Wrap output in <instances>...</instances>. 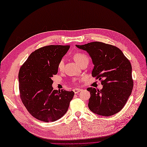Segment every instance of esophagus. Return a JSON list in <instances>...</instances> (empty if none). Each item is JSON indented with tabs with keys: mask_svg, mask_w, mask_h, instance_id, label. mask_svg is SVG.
Instances as JSON below:
<instances>
[{
	"mask_svg": "<svg viewBox=\"0 0 147 147\" xmlns=\"http://www.w3.org/2000/svg\"><path fill=\"white\" fill-rule=\"evenodd\" d=\"M81 90H82L81 89H78V88H74V89H73V92H74V93H79V92H80Z\"/></svg>",
	"mask_w": 147,
	"mask_h": 147,
	"instance_id": "34e87169",
	"label": "esophagus"
}]
</instances>
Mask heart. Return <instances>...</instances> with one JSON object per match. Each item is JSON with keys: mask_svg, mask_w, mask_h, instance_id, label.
Segmentation results:
<instances>
[{"mask_svg": "<svg viewBox=\"0 0 147 147\" xmlns=\"http://www.w3.org/2000/svg\"><path fill=\"white\" fill-rule=\"evenodd\" d=\"M73 59L74 60V61H76V63L79 65L84 60L88 59V57L86 54L80 53H78L75 54L73 55ZM63 67H64V61H63V60H61L59 63L58 68H59V69L61 70L63 68Z\"/></svg>", "mask_w": 147, "mask_h": 147, "instance_id": "obj_1", "label": "heart"}]
</instances>
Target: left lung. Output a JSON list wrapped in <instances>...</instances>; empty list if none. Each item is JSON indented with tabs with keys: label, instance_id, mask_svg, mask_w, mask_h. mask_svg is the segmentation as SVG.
Listing matches in <instances>:
<instances>
[{
	"label": "left lung",
	"instance_id": "8db88e82",
	"mask_svg": "<svg viewBox=\"0 0 147 147\" xmlns=\"http://www.w3.org/2000/svg\"><path fill=\"white\" fill-rule=\"evenodd\" d=\"M86 51L90 57L94 68L93 77L101 80L100 90L90 87L88 108L102 116H111L120 112L126 103L133 88L130 61L117 47L101 42L76 45Z\"/></svg>",
	"mask_w": 147,
	"mask_h": 147
}]
</instances>
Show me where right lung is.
I'll return each instance as SVG.
<instances>
[{"label":"right lung","mask_w":147,"mask_h":147,"mask_svg":"<svg viewBox=\"0 0 147 147\" xmlns=\"http://www.w3.org/2000/svg\"><path fill=\"white\" fill-rule=\"evenodd\" d=\"M69 46L50 45L32 53L18 74L20 97L24 105L36 119L55 121L67 112L74 93L53 90L52 78Z\"/></svg>","instance_id":"add662e5"}]
</instances>
